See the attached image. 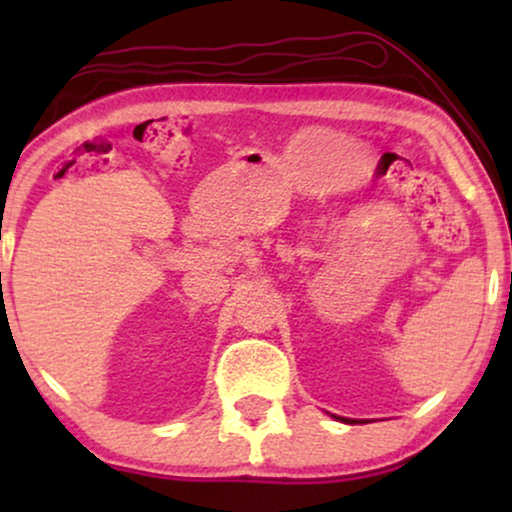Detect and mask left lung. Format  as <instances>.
Listing matches in <instances>:
<instances>
[{
	"label": "left lung",
	"instance_id": "8db88e82",
	"mask_svg": "<svg viewBox=\"0 0 512 512\" xmlns=\"http://www.w3.org/2000/svg\"><path fill=\"white\" fill-rule=\"evenodd\" d=\"M338 419H342V422H347V424H354V419H345V417H338Z\"/></svg>",
	"mask_w": 512,
	"mask_h": 512
}]
</instances>
